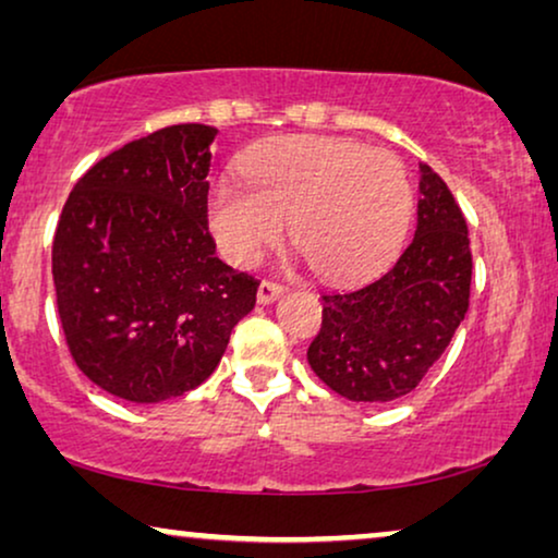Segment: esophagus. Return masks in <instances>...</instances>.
I'll list each match as a JSON object with an SVG mask.
<instances>
[{
    "label": "esophagus",
    "instance_id": "1",
    "mask_svg": "<svg viewBox=\"0 0 558 558\" xmlns=\"http://www.w3.org/2000/svg\"><path fill=\"white\" fill-rule=\"evenodd\" d=\"M281 294H284V287L274 284V281H262V284H258V302L262 304L277 302Z\"/></svg>",
    "mask_w": 558,
    "mask_h": 558
}]
</instances>
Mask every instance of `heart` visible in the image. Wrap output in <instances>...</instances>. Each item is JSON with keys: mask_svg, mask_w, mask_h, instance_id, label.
Instances as JSON below:
<instances>
[{"mask_svg": "<svg viewBox=\"0 0 558 558\" xmlns=\"http://www.w3.org/2000/svg\"><path fill=\"white\" fill-rule=\"evenodd\" d=\"M246 182L218 180L208 223L223 256L254 266L289 233L327 281H357L391 262L411 218L407 170L391 151L338 136H279L251 149Z\"/></svg>", "mask_w": 558, "mask_h": 558, "instance_id": "b5f03b06", "label": "heart"}]
</instances>
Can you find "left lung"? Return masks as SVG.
<instances>
[{"instance_id": "left-lung-1", "label": "left lung", "mask_w": 558, "mask_h": 558, "mask_svg": "<svg viewBox=\"0 0 558 558\" xmlns=\"http://www.w3.org/2000/svg\"><path fill=\"white\" fill-rule=\"evenodd\" d=\"M416 233L376 279L325 294L307 361L348 401L386 403L414 391L470 307L468 223L445 180L418 165Z\"/></svg>"}]
</instances>
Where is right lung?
Segmentation results:
<instances>
[{
  "mask_svg": "<svg viewBox=\"0 0 558 558\" xmlns=\"http://www.w3.org/2000/svg\"><path fill=\"white\" fill-rule=\"evenodd\" d=\"M218 129L178 124L129 142L75 182L52 241L71 355L117 399L159 403L218 368L258 281L220 262L208 231Z\"/></svg>",
  "mask_w": 558,
  "mask_h": 558,
  "instance_id": "add662e5",
  "label": "right lung"
}]
</instances>
